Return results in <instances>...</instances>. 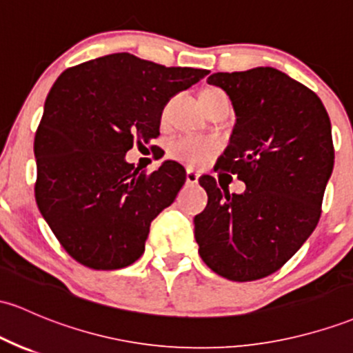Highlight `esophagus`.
Listing matches in <instances>:
<instances>
[{"label": "esophagus", "mask_w": 353, "mask_h": 353, "mask_svg": "<svg viewBox=\"0 0 353 353\" xmlns=\"http://www.w3.org/2000/svg\"><path fill=\"white\" fill-rule=\"evenodd\" d=\"M185 181H188V184H197V181H199V172L194 169H188L185 170Z\"/></svg>", "instance_id": "1"}]
</instances>
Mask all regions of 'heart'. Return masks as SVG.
<instances>
[{
  "instance_id": "1",
  "label": "heart",
  "mask_w": 353,
  "mask_h": 353,
  "mask_svg": "<svg viewBox=\"0 0 353 353\" xmlns=\"http://www.w3.org/2000/svg\"><path fill=\"white\" fill-rule=\"evenodd\" d=\"M216 150H218V142L214 139L197 137V135H179L169 144L170 157L192 168H199L211 161Z\"/></svg>"
}]
</instances>
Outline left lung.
<instances>
[{
    "label": "left lung",
    "mask_w": 353,
    "mask_h": 353,
    "mask_svg": "<svg viewBox=\"0 0 353 353\" xmlns=\"http://www.w3.org/2000/svg\"><path fill=\"white\" fill-rule=\"evenodd\" d=\"M234 110L218 165L246 184L230 194L199 177L208 206L194 218L203 261L219 276L253 281L280 270L316 228L334 170L332 125L315 92L271 67L212 73Z\"/></svg>",
    "instance_id": "1"
}]
</instances>
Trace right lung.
<instances>
[{"mask_svg":"<svg viewBox=\"0 0 353 353\" xmlns=\"http://www.w3.org/2000/svg\"><path fill=\"white\" fill-rule=\"evenodd\" d=\"M208 73L112 53L58 77L34 135V197L73 259L117 270L141 258L150 223L174 203L185 169L165 161L139 172L125 154L135 141L156 139L170 97Z\"/></svg>","mask_w":353,"mask_h":353,"instance_id":"right-lung-1","label":"right lung"}]
</instances>
